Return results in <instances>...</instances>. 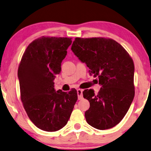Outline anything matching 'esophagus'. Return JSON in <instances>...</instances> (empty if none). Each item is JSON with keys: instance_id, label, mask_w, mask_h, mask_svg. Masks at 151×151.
I'll use <instances>...</instances> for the list:
<instances>
[{"instance_id": "1", "label": "esophagus", "mask_w": 151, "mask_h": 151, "mask_svg": "<svg viewBox=\"0 0 151 151\" xmlns=\"http://www.w3.org/2000/svg\"><path fill=\"white\" fill-rule=\"evenodd\" d=\"M82 89H78L77 90V93H78V99L80 100L83 98V95H82Z\"/></svg>"}]
</instances>
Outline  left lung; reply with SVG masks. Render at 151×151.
<instances>
[{
	"instance_id": "left-lung-1",
	"label": "left lung",
	"mask_w": 151,
	"mask_h": 151,
	"mask_svg": "<svg viewBox=\"0 0 151 151\" xmlns=\"http://www.w3.org/2000/svg\"><path fill=\"white\" fill-rule=\"evenodd\" d=\"M71 50L101 85L97 95L93 89L83 91L90 103L85 112L86 122L100 130L116 126L127 112L135 95L132 57L121 44L110 38L76 37Z\"/></svg>"
}]
</instances>
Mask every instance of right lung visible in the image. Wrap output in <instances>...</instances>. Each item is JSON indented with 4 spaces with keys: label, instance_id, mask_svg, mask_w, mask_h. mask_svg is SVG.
Masks as SVG:
<instances>
[{
    "label": "right lung",
    "instance_id": "add662e5",
    "mask_svg": "<svg viewBox=\"0 0 151 151\" xmlns=\"http://www.w3.org/2000/svg\"><path fill=\"white\" fill-rule=\"evenodd\" d=\"M71 39L45 36L35 39L19 63L21 101L30 121L41 130L56 132L66 125L77 101L75 88L69 93L56 91L54 82Z\"/></svg>",
    "mask_w": 151,
    "mask_h": 151
}]
</instances>
